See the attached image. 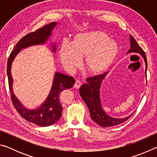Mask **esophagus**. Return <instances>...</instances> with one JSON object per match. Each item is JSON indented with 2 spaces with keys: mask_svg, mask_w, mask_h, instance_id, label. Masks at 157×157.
<instances>
[{
  "mask_svg": "<svg viewBox=\"0 0 157 157\" xmlns=\"http://www.w3.org/2000/svg\"><path fill=\"white\" fill-rule=\"evenodd\" d=\"M81 85H82V82L80 81H79V80H76L75 84H74V87H75V89H78L79 87L81 86Z\"/></svg>",
  "mask_w": 157,
  "mask_h": 157,
  "instance_id": "34e87169",
  "label": "esophagus"
}]
</instances>
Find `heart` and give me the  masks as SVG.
<instances>
[{"mask_svg": "<svg viewBox=\"0 0 157 157\" xmlns=\"http://www.w3.org/2000/svg\"><path fill=\"white\" fill-rule=\"evenodd\" d=\"M115 41L104 32L92 31L80 33L73 37L71 44L63 42L59 55L66 70L74 71L84 57V66L89 73L97 75L108 68L118 53Z\"/></svg>", "mask_w": 157, "mask_h": 157, "instance_id": "b5f03b06", "label": "heart"}]
</instances>
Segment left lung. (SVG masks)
Returning a JSON list of instances; mask_svg holds the SVG:
<instances>
[{
    "instance_id": "8db88e82",
    "label": "left lung",
    "mask_w": 157,
    "mask_h": 157,
    "mask_svg": "<svg viewBox=\"0 0 157 157\" xmlns=\"http://www.w3.org/2000/svg\"><path fill=\"white\" fill-rule=\"evenodd\" d=\"M130 46L131 47L127 53H140L145 60L146 66L145 73H147V62L145 53L132 35H130ZM107 73L106 72L100 75L86 78V83L82 84L79 88V94L89 108L91 119L99 125L105 127L118 125L128 120L131 117V116H129L124 118H114L109 116L103 111L100 100V88L101 82Z\"/></svg>"
}]
</instances>
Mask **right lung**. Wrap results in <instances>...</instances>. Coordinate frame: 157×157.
<instances>
[{"instance_id": "add662e5", "label": "right lung", "mask_w": 157, "mask_h": 157, "mask_svg": "<svg viewBox=\"0 0 157 157\" xmlns=\"http://www.w3.org/2000/svg\"><path fill=\"white\" fill-rule=\"evenodd\" d=\"M56 24L57 23L52 22L22 37L15 45L7 61V73L13 105L18 113L26 121L41 127L52 125L59 121L62 116L63 109L60 103L59 95L63 90L72 88L75 84V79L73 77L60 73H55L51 91L45 102L36 110H28L20 104V102L12 91L13 79L11 75V66L13 60L21 49L33 45L42 44L46 42L48 37L51 35V31ZM52 51H55V46H53Z\"/></svg>"}]
</instances>
